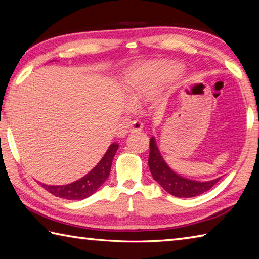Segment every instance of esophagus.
<instances>
[{
	"instance_id": "1",
	"label": "esophagus",
	"mask_w": 259,
	"mask_h": 259,
	"mask_svg": "<svg viewBox=\"0 0 259 259\" xmlns=\"http://www.w3.org/2000/svg\"><path fill=\"white\" fill-rule=\"evenodd\" d=\"M143 129V123L138 120L133 121L130 124V131L131 133H136V131H140Z\"/></svg>"
}]
</instances>
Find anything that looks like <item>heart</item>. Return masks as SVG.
Returning a JSON list of instances; mask_svg holds the SVG:
<instances>
[{"label": "heart", "mask_w": 259, "mask_h": 259, "mask_svg": "<svg viewBox=\"0 0 259 259\" xmlns=\"http://www.w3.org/2000/svg\"><path fill=\"white\" fill-rule=\"evenodd\" d=\"M183 72V66L175 61H153L135 68L126 80V91L131 103L152 100L166 83Z\"/></svg>", "instance_id": "heart-1"}]
</instances>
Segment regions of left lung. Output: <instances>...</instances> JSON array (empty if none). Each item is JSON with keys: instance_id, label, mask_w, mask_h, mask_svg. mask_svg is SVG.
Returning a JSON list of instances; mask_svg holds the SVG:
<instances>
[{"instance_id": "left-lung-1", "label": "left lung", "mask_w": 259, "mask_h": 259, "mask_svg": "<svg viewBox=\"0 0 259 259\" xmlns=\"http://www.w3.org/2000/svg\"><path fill=\"white\" fill-rule=\"evenodd\" d=\"M148 166H150L154 181L159 183L162 188L169 194L176 196V198H193V196L202 194V193L209 191L222 178L218 177L212 181L200 182L181 176L170 168L163 156L161 155L155 137H152L150 140Z\"/></svg>"}]
</instances>
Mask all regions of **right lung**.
Segmentation results:
<instances>
[{"label": "right lung", "instance_id": "obj_1", "mask_svg": "<svg viewBox=\"0 0 259 259\" xmlns=\"http://www.w3.org/2000/svg\"><path fill=\"white\" fill-rule=\"evenodd\" d=\"M117 148H119L117 144H111L97 165L91 169L85 176L75 182L66 184V185H47L41 183V186L51 194L65 200H83L89 198L106 182L111 172L112 162Z\"/></svg>", "mask_w": 259, "mask_h": 259}]
</instances>
